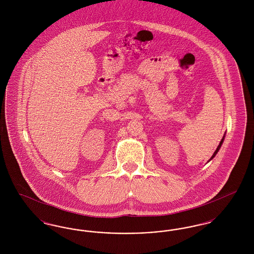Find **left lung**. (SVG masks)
Masks as SVG:
<instances>
[{"label":"left lung","mask_w":254,"mask_h":254,"mask_svg":"<svg viewBox=\"0 0 254 254\" xmlns=\"http://www.w3.org/2000/svg\"><path fill=\"white\" fill-rule=\"evenodd\" d=\"M225 135H226V133H225V134H224V136H223V138H222V140H221V142H220V144H219V145H218L217 148H216V150H215V151H214V153H213V155H212V156H211V158H210V159H209V160H208V162H209V161H210V160H212V159H213V158L215 157V155H216V154H217L218 151H219V149H220V148H221V146H222V144H223V142H224V140H225Z\"/></svg>","instance_id":"1"}]
</instances>
